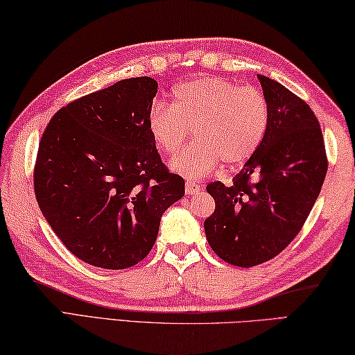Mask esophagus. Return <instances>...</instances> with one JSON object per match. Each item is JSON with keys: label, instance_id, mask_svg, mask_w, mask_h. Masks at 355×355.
I'll return each instance as SVG.
<instances>
[{"label": "esophagus", "instance_id": "34e87169", "mask_svg": "<svg viewBox=\"0 0 355 355\" xmlns=\"http://www.w3.org/2000/svg\"><path fill=\"white\" fill-rule=\"evenodd\" d=\"M198 191H200V184L192 182V180H188V182H186V194L192 196V194H197Z\"/></svg>", "mask_w": 355, "mask_h": 355}]
</instances>
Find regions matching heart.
Listing matches in <instances>:
<instances>
[{"label":"heart","mask_w":355,"mask_h":355,"mask_svg":"<svg viewBox=\"0 0 355 355\" xmlns=\"http://www.w3.org/2000/svg\"><path fill=\"white\" fill-rule=\"evenodd\" d=\"M268 121V102L259 88L198 77L173 88V105L157 102L150 108L149 130L159 149L173 155L194 128L197 141L173 158L171 167L198 178L220 159L228 167L247 163L259 149Z\"/></svg>","instance_id":"heart-1"}]
</instances>
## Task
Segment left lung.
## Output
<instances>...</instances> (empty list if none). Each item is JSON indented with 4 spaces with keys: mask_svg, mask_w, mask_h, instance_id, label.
Masks as SVG:
<instances>
[{
    "mask_svg": "<svg viewBox=\"0 0 355 355\" xmlns=\"http://www.w3.org/2000/svg\"><path fill=\"white\" fill-rule=\"evenodd\" d=\"M270 121L259 149L225 186H206L216 209L205 220L214 253L236 267H254L278 256L311 214L327 172L317 116L284 85L257 74Z\"/></svg>",
    "mask_w": 355,
    "mask_h": 355,
    "instance_id": "obj_1",
    "label": "left lung"
}]
</instances>
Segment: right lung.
Listing matches in <instances>:
<instances>
[{
	"mask_svg": "<svg viewBox=\"0 0 355 355\" xmlns=\"http://www.w3.org/2000/svg\"><path fill=\"white\" fill-rule=\"evenodd\" d=\"M158 83L116 82L62 107L42 135L34 166L38 206L63 245L89 266H137L159 220L184 196L149 130Z\"/></svg>",
	"mask_w": 355,
	"mask_h": 355,
	"instance_id": "obj_1",
	"label": "right lung"
}]
</instances>
